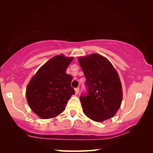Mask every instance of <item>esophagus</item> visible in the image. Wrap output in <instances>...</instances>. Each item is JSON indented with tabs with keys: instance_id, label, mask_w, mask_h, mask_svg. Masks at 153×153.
Listing matches in <instances>:
<instances>
[{
	"instance_id": "obj_1",
	"label": "esophagus",
	"mask_w": 153,
	"mask_h": 153,
	"mask_svg": "<svg viewBox=\"0 0 153 153\" xmlns=\"http://www.w3.org/2000/svg\"><path fill=\"white\" fill-rule=\"evenodd\" d=\"M74 90H75V93H76V94H78L79 92V88L77 87Z\"/></svg>"
}]
</instances>
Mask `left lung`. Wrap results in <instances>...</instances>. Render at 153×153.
I'll list each match as a JSON object with an SVG mask.
<instances>
[{"instance_id": "1", "label": "left lung", "mask_w": 153, "mask_h": 153, "mask_svg": "<svg viewBox=\"0 0 153 153\" xmlns=\"http://www.w3.org/2000/svg\"><path fill=\"white\" fill-rule=\"evenodd\" d=\"M84 73L87 92L80 96L84 114L96 122L112 118L123 100L120 80L107 58L97 53L79 58Z\"/></svg>"}]
</instances>
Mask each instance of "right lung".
Listing matches in <instances>:
<instances>
[{"mask_svg":"<svg viewBox=\"0 0 153 153\" xmlns=\"http://www.w3.org/2000/svg\"><path fill=\"white\" fill-rule=\"evenodd\" d=\"M73 57L58 55L39 69L26 88L28 105L42 119L57 116L65 109L75 91L71 86L72 76L66 73Z\"/></svg>","mask_w":153,"mask_h":153,"instance_id":"add662e5","label":"right lung"}]
</instances>
